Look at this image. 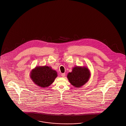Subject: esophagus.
Returning a JSON list of instances; mask_svg holds the SVG:
<instances>
[{
	"label": "esophagus",
	"mask_w": 126,
	"mask_h": 126,
	"mask_svg": "<svg viewBox=\"0 0 126 126\" xmlns=\"http://www.w3.org/2000/svg\"><path fill=\"white\" fill-rule=\"evenodd\" d=\"M61 76H62V77H63V78L65 77V73H62V74H61Z\"/></svg>",
	"instance_id": "1"
}]
</instances>
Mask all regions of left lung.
Here are the masks:
<instances>
[{"instance_id":"8db88e82","label":"left lung","mask_w":126,"mask_h":126,"mask_svg":"<svg viewBox=\"0 0 126 126\" xmlns=\"http://www.w3.org/2000/svg\"><path fill=\"white\" fill-rule=\"evenodd\" d=\"M90 77V73L86 67H76L72 69V72H69L67 76L70 82L76 87H80L87 82Z\"/></svg>"}]
</instances>
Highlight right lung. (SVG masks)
Segmentation results:
<instances>
[{"mask_svg":"<svg viewBox=\"0 0 126 126\" xmlns=\"http://www.w3.org/2000/svg\"><path fill=\"white\" fill-rule=\"evenodd\" d=\"M31 73V78L33 81L43 88L50 86L57 77V73L55 70L46 66L36 67Z\"/></svg>","mask_w":126,"mask_h":126,"instance_id":"obj_1","label":"right lung"}]
</instances>
